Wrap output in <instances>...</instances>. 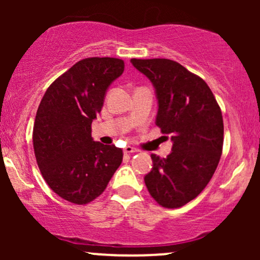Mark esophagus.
I'll return each mask as SVG.
<instances>
[{"mask_svg":"<svg viewBox=\"0 0 260 260\" xmlns=\"http://www.w3.org/2000/svg\"><path fill=\"white\" fill-rule=\"evenodd\" d=\"M137 151H139L138 149L131 147V145H128V147H126V148L123 149V153L124 154H132V153H137Z\"/></svg>","mask_w":260,"mask_h":260,"instance_id":"34e87169","label":"esophagus"}]
</instances>
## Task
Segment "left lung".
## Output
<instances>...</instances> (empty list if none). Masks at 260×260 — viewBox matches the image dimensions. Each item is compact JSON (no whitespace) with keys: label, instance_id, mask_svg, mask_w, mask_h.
I'll use <instances>...</instances> for the list:
<instances>
[{"label":"left lung","instance_id":"1","mask_svg":"<svg viewBox=\"0 0 260 260\" xmlns=\"http://www.w3.org/2000/svg\"><path fill=\"white\" fill-rule=\"evenodd\" d=\"M131 63L153 84L155 123L172 142L166 157L151 155L145 186L164 208H180L204 189L217 168L223 143L221 110L207 83L177 62L132 58Z\"/></svg>","mask_w":260,"mask_h":260}]
</instances>
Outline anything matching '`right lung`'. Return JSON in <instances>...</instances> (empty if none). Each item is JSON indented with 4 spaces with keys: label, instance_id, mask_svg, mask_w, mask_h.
<instances>
[{
    "label": "right lung",
    "instance_id": "right-lung-1",
    "mask_svg": "<svg viewBox=\"0 0 260 260\" xmlns=\"http://www.w3.org/2000/svg\"><path fill=\"white\" fill-rule=\"evenodd\" d=\"M123 70L118 58L82 59L49 86L38 107L32 131L38 166L53 192L74 204L98 198L122 162V149L92 139L91 122Z\"/></svg>",
    "mask_w": 260,
    "mask_h": 260
}]
</instances>
